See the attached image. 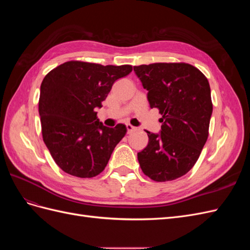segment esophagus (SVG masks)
Masks as SVG:
<instances>
[{
    "mask_svg": "<svg viewBox=\"0 0 250 250\" xmlns=\"http://www.w3.org/2000/svg\"><path fill=\"white\" fill-rule=\"evenodd\" d=\"M126 128H127V132L128 133H130V132H132V131H134L135 129H137V128H135L132 125H130V124H126Z\"/></svg>",
    "mask_w": 250,
    "mask_h": 250,
    "instance_id": "1",
    "label": "esophagus"
}]
</instances>
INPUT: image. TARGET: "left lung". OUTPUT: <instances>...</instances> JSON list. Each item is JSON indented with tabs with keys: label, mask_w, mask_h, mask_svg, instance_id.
Segmentation results:
<instances>
[{
	"label": "left lung",
	"mask_w": 250,
	"mask_h": 250,
	"mask_svg": "<svg viewBox=\"0 0 250 250\" xmlns=\"http://www.w3.org/2000/svg\"><path fill=\"white\" fill-rule=\"evenodd\" d=\"M133 71L148 90L150 107L163 115L160 132L146 130L148 145L138 153L141 168L155 181L181 177L197 162L208 137L209 83L188 63L142 64Z\"/></svg>",
	"instance_id": "left-lung-1"
}]
</instances>
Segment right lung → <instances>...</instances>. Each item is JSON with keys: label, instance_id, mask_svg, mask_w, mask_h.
I'll list each match as a JSON object with an SVG mask.
<instances>
[{"label": "right lung", "instance_id": "add662e5", "mask_svg": "<svg viewBox=\"0 0 250 250\" xmlns=\"http://www.w3.org/2000/svg\"><path fill=\"white\" fill-rule=\"evenodd\" d=\"M131 65L67 62L52 70L41 85L39 111L42 139L58 167L81 178L100 174L126 126H104L97 119L115 81Z\"/></svg>", "mask_w": 250, "mask_h": 250}]
</instances>
